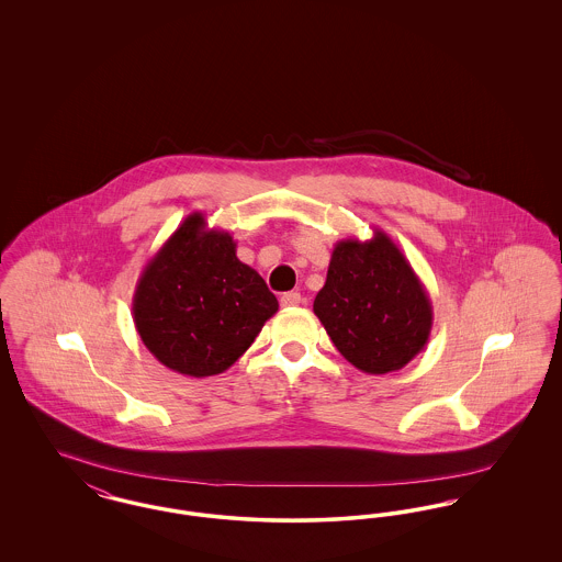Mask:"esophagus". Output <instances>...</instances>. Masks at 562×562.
<instances>
[{
	"mask_svg": "<svg viewBox=\"0 0 562 562\" xmlns=\"http://www.w3.org/2000/svg\"><path fill=\"white\" fill-rule=\"evenodd\" d=\"M303 299H301V294L294 293V291H291V293H284L282 296H280V303L284 305V307H294V305H299Z\"/></svg>",
	"mask_w": 562,
	"mask_h": 562,
	"instance_id": "1",
	"label": "esophagus"
}]
</instances>
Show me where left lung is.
Returning <instances> with one entry per match:
<instances>
[{"mask_svg":"<svg viewBox=\"0 0 562 562\" xmlns=\"http://www.w3.org/2000/svg\"><path fill=\"white\" fill-rule=\"evenodd\" d=\"M314 314L335 348L362 373L401 371L428 344L431 301L392 238L337 241Z\"/></svg>","mask_w":562,"mask_h":562,"instance_id":"obj_1","label":"left lung"}]
</instances>
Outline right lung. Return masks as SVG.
<instances>
[{
  "instance_id": "right-lung-1",
  "label": "right lung",
  "mask_w": 562,
  "mask_h": 562,
  "mask_svg": "<svg viewBox=\"0 0 562 562\" xmlns=\"http://www.w3.org/2000/svg\"><path fill=\"white\" fill-rule=\"evenodd\" d=\"M278 312L266 280L236 257V241L191 213L143 269L133 299L140 341L188 376L227 371Z\"/></svg>"
}]
</instances>
